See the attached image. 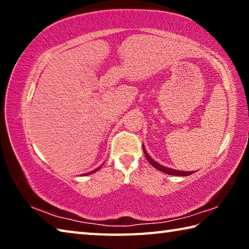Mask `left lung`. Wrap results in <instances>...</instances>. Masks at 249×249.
I'll return each mask as SVG.
<instances>
[{"instance_id":"8db88e82","label":"left lung","mask_w":249,"mask_h":249,"mask_svg":"<svg viewBox=\"0 0 249 249\" xmlns=\"http://www.w3.org/2000/svg\"><path fill=\"white\" fill-rule=\"evenodd\" d=\"M142 150H144V154L146 156L147 160H148V162L150 163L151 166L155 167L156 169H158L160 171L165 172V174L167 175H171V176H181V177H187V176H190L192 175L193 172L195 171H181V170H176V169H171V168H168V167H165V166H161L159 165V163L157 161H155V160L150 157V156L147 154V151L145 150V147L144 145H142Z\"/></svg>"}]
</instances>
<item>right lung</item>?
<instances>
[{"mask_svg": "<svg viewBox=\"0 0 249 249\" xmlns=\"http://www.w3.org/2000/svg\"><path fill=\"white\" fill-rule=\"evenodd\" d=\"M100 169V168H98V169H95V170H93V171H91V172H89V174H86V175H91V174H93V172H95V171H98Z\"/></svg>", "mask_w": 249, "mask_h": 249, "instance_id": "obj_1", "label": "right lung"}]
</instances>
